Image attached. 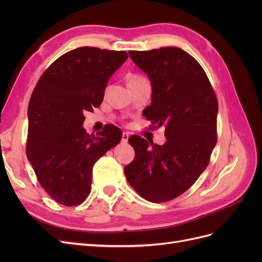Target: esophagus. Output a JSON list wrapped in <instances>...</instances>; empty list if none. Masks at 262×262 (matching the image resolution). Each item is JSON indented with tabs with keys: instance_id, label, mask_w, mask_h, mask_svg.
I'll return each mask as SVG.
<instances>
[{
	"instance_id": "1",
	"label": "esophagus",
	"mask_w": 262,
	"mask_h": 262,
	"mask_svg": "<svg viewBox=\"0 0 262 262\" xmlns=\"http://www.w3.org/2000/svg\"><path fill=\"white\" fill-rule=\"evenodd\" d=\"M129 138H130V133L129 132H123L122 133V142H124V143H126V142H128Z\"/></svg>"
}]
</instances>
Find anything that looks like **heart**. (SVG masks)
Instances as JSON below:
<instances>
[{
  "instance_id": "obj_1",
  "label": "heart",
  "mask_w": 262,
  "mask_h": 262,
  "mask_svg": "<svg viewBox=\"0 0 262 262\" xmlns=\"http://www.w3.org/2000/svg\"><path fill=\"white\" fill-rule=\"evenodd\" d=\"M139 80H143V78L140 77V76H132L130 78V82H136V81H139Z\"/></svg>"
}]
</instances>
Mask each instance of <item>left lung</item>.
<instances>
[{
	"label": "left lung",
	"instance_id": "left-lung-1",
	"mask_svg": "<svg viewBox=\"0 0 262 262\" xmlns=\"http://www.w3.org/2000/svg\"><path fill=\"white\" fill-rule=\"evenodd\" d=\"M129 55L152 85L144 116L157 126L165 124L167 141L157 145L131 137L136 156L124 175L143 199L169 201L187 191L209 165L216 145L217 99L204 70L185 50L166 47Z\"/></svg>",
	"mask_w": 262,
	"mask_h": 262
}]
</instances>
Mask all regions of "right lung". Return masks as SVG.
<instances>
[{"instance_id": "obj_1", "label": "right lung", "mask_w": 262, "mask_h": 262, "mask_svg": "<svg viewBox=\"0 0 262 262\" xmlns=\"http://www.w3.org/2000/svg\"><path fill=\"white\" fill-rule=\"evenodd\" d=\"M126 59L125 51L74 49L46 70L31 95L27 158L47 193L63 205L86 199L94 164L120 143L122 132L116 125L90 136L83 123L84 114L100 106L109 78Z\"/></svg>"}]
</instances>
